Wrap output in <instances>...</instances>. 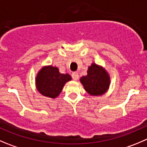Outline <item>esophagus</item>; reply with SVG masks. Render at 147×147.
Here are the masks:
<instances>
[{"instance_id": "1", "label": "esophagus", "mask_w": 147, "mask_h": 147, "mask_svg": "<svg viewBox=\"0 0 147 147\" xmlns=\"http://www.w3.org/2000/svg\"><path fill=\"white\" fill-rule=\"evenodd\" d=\"M71 76H72V78L74 80L76 81L79 79V74H78L77 72H74L72 73V74H71Z\"/></svg>"}]
</instances>
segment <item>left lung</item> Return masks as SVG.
Segmentation results:
<instances>
[{"instance_id": "left-lung-1", "label": "left lung", "mask_w": 147, "mask_h": 147, "mask_svg": "<svg viewBox=\"0 0 147 147\" xmlns=\"http://www.w3.org/2000/svg\"><path fill=\"white\" fill-rule=\"evenodd\" d=\"M80 82L91 96H101L108 90L110 78L105 68L92 63L88 68L87 75L82 76Z\"/></svg>"}]
</instances>
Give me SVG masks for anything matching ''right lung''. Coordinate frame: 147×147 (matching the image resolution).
Wrapping results in <instances>:
<instances>
[{
    "mask_svg": "<svg viewBox=\"0 0 147 147\" xmlns=\"http://www.w3.org/2000/svg\"><path fill=\"white\" fill-rule=\"evenodd\" d=\"M71 80L68 74H61L56 66L45 65L37 74L35 86L42 95L54 99L59 96L65 84Z\"/></svg>",
    "mask_w": 147,
    "mask_h": 147,
    "instance_id": "add662e5",
    "label": "right lung"
}]
</instances>
